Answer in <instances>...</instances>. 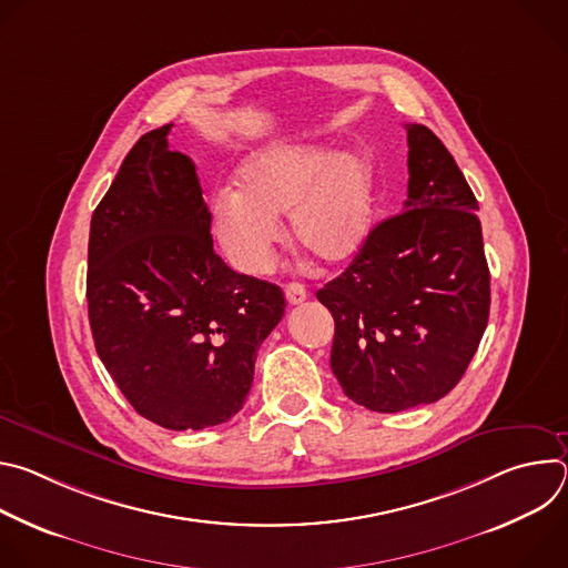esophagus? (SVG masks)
I'll return each instance as SVG.
<instances>
[{
	"mask_svg": "<svg viewBox=\"0 0 568 568\" xmlns=\"http://www.w3.org/2000/svg\"><path fill=\"white\" fill-rule=\"evenodd\" d=\"M285 298H287L290 305H298V303H303L307 298V292H305V287L301 283H287L285 285Z\"/></svg>",
	"mask_w": 568,
	"mask_h": 568,
	"instance_id": "1",
	"label": "esophagus"
}]
</instances>
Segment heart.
Returning a JSON list of instances; mask_svg holds the SVG:
<instances>
[{
    "label": "heart",
    "mask_w": 568,
    "mask_h": 568,
    "mask_svg": "<svg viewBox=\"0 0 568 568\" xmlns=\"http://www.w3.org/2000/svg\"><path fill=\"white\" fill-rule=\"evenodd\" d=\"M375 204L371 161L312 143H281L252 152L237 173V195L213 202V226L229 261L265 274L290 215L301 250L326 265L351 261L368 237Z\"/></svg>",
    "instance_id": "heart-1"
}]
</instances>
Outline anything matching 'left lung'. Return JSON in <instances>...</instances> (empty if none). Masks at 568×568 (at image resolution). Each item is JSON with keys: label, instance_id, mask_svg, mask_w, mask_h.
I'll use <instances>...</instances> for the list:
<instances>
[{"label": "left lung", "instance_id": "1", "mask_svg": "<svg viewBox=\"0 0 568 568\" xmlns=\"http://www.w3.org/2000/svg\"><path fill=\"white\" fill-rule=\"evenodd\" d=\"M409 195L371 229L316 298L335 318L331 366L344 393L379 414L445 397L467 371L490 316L478 202L454 156L407 123Z\"/></svg>", "mask_w": 568, "mask_h": 568}]
</instances>
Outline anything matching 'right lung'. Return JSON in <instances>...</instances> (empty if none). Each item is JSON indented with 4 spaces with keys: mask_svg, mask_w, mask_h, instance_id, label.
Wrapping results in <instances>:
<instances>
[{
    "mask_svg": "<svg viewBox=\"0 0 568 568\" xmlns=\"http://www.w3.org/2000/svg\"><path fill=\"white\" fill-rule=\"evenodd\" d=\"M171 128L134 143L92 215L88 307L97 353L134 412L184 432L242 409L285 298L213 252L195 164L169 150Z\"/></svg>",
    "mask_w": 568,
    "mask_h": 568,
    "instance_id": "obj_1",
    "label": "right lung"
}]
</instances>
